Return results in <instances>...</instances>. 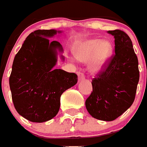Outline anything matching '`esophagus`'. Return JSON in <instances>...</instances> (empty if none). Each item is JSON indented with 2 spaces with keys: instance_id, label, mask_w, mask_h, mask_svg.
<instances>
[{
  "instance_id": "esophagus-1",
  "label": "esophagus",
  "mask_w": 147,
  "mask_h": 147,
  "mask_svg": "<svg viewBox=\"0 0 147 147\" xmlns=\"http://www.w3.org/2000/svg\"><path fill=\"white\" fill-rule=\"evenodd\" d=\"M78 80H79V81L84 80V78H84V74H82V73H80V72L78 73Z\"/></svg>"
}]
</instances>
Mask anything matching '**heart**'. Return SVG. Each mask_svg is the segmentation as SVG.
I'll return each instance as SVG.
<instances>
[{
  "label": "heart",
  "mask_w": 147,
  "mask_h": 147,
  "mask_svg": "<svg viewBox=\"0 0 147 147\" xmlns=\"http://www.w3.org/2000/svg\"><path fill=\"white\" fill-rule=\"evenodd\" d=\"M112 52V45L107 39L89 38L75 45L74 54L81 63H88L89 70L92 74L102 71L109 63Z\"/></svg>",
  "instance_id": "heart-1"
}]
</instances>
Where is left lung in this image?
<instances>
[{
    "label": "left lung",
    "mask_w": 147,
    "mask_h": 147,
    "mask_svg": "<svg viewBox=\"0 0 147 147\" xmlns=\"http://www.w3.org/2000/svg\"><path fill=\"white\" fill-rule=\"evenodd\" d=\"M115 38V55L106 69L92 80L93 90L85 101L94 119L113 121L133 103L140 79L138 59L132 41L123 31H108Z\"/></svg>",
    "instance_id": "1"
}]
</instances>
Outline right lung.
I'll return each mask as SVG.
<instances>
[{"mask_svg": "<svg viewBox=\"0 0 147 147\" xmlns=\"http://www.w3.org/2000/svg\"><path fill=\"white\" fill-rule=\"evenodd\" d=\"M61 31L36 30L28 36L15 55L9 78L12 101L18 113L32 122L56 116L60 97L78 82V75L55 69L57 56L63 61V46L49 38Z\"/></svg>", "mask_w": 147, "mask_h": 147, "instance_id": "1", "label": "right lung"}]
</instances>
